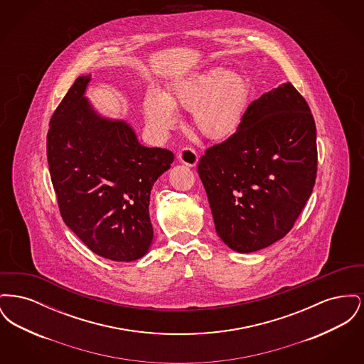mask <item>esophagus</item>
<instances>
[{"mask_svg":"<svg viewBox=\"0 0 364 364\" xmlns=\"http://www.w3.org/2000/svg\"><path fill=\"white\" fill-rule=\"evenodd\" d=\"M177 158H178L180 162H183L184 165L195 166V165L198 164L199 156H198V153H196L193 149H191V147H183V149L178 151Z\"/></svg>","mask_w":364,"mask_h":364,"instance_id":"1","label":"esophagus"}]
</instances>
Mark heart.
I'll return each instance as SVG.
<instances>
[{
    "instance_id": "heart-1",
    "label": "heart",
    "mask_w": 364,
    "mask_h": 364,
    "mask_svg": "<svg viewBox=\"0 0 364 364\" xmlns=\"http://www.w3.org/2000/svg\"><path fill=\"white\" fill-rule=\"evenodd\" d=\"M245 77L221 68L195 73L174 83L165 94L151 91L144 100V114L158 135L176 124L174 109L192 110L193 128L205 138L223 140L236 132L248 102Z\"/></svg>"
}]
</instances>
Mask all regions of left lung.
I'll use <instances>...</instances> for the list:
<instances>
[{
  "label": "left lung",
  "instance_id": "obj_1",
  "mask_svg": "<svg viewBox=\"0 0 364 364\" xmlns=\"http://www.w3.org/2000/svg\"><path fill=\"white\" fill-rule=\"evenodd\" d=\"M316 165V128L303 95L287 83L252 101L236 132L198 164L223 242L254 252L282 239L311 195Z\"/></svg>",
  "mask_w": 364,
  "mask_h": 364
}]
</instances>
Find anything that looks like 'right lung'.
Returning a JSON list of instances; mask_svg holds the SVG:
<instances>
[{
    "instance_id": "obj_1",
    "label": "right lung",
    "mask_w": 364,
    "mask_h": 364,
    "mask_svg": "<svg viewBox=\"0 0 364 364\" xmlns=\"http://www.w3.org/2000/svg\"><path fill=\"white\" fill-rule=\"evenodd\" d=\"M79 76L50 119L48 162L57 205L70 230L100 257L141 258L153 242L150 192L171 168V150L144 147L124 122L100 117Z\"/></svg>"
}]
</instances>
